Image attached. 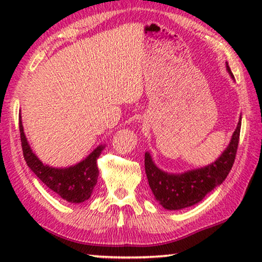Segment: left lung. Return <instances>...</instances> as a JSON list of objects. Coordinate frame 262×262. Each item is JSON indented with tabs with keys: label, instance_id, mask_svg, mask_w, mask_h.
<instances>
[{
	"label": "left lung",
	"instance_id": "8db88e82",
	"mask_svg": "<svg viewBox=\"0 0 262 262\" xmlns=\"http://www.w3.org/2000/svg\"><path fill=\"white\" fill-rule=\"evenodd\" d=\"M225 68L234 80V75L228 63H225ZM241 120L242 117L239 116L237 126L224 151L216 161L207 166L182 173H168L156 166L151 154L145 152L146 178L152 194L161 206L171 211L193 206L202 202L207 193L223 184L235 161L241 131Z\"/></svg>",
	"mask_w": 262,
	"mask_h": 262
}]
</instances>
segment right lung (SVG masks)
<instances>
[{
	"mask_svg": "<svg viewBox=\"0 0 262 262\" xmlns=\"http://www.w3.org/2000/svg\"><path fill=\"white\" fill-rule=\"evenodd\" d=\"M19 128L24 157L27 166L40 179L42 184L68 203L80 204L91 198L99 177L96 161L105 149V143L96 146L84 160L76 164L69 167H52L39 160L32 150L25 135L21 113L19 116Z\"/></svg>",
	"mask_w": 262,
	"mask_h": 262,
	"instance_id": "1",
	"label": "right lung"
}]
</instances>
